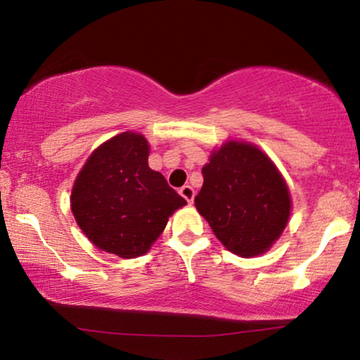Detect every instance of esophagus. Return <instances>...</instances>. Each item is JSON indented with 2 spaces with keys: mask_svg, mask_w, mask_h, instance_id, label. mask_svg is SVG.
<instances>
[{
  "mask_svg": "<svg viewBox=\"0 0 360 360\" xmlns=\"http://www.w3.org/2000/svg\"><path fill=\"white\" fill-rule=\"evenodd\" d=\"M180 195L185 198V200L188 202V204H192L193 202V197H195V190H193L190 185H184V187L180 188Z\"/></svg>",
  "mask_w": 360,
  "mask_h": 360,
  "instance_id": "1",
  "label": "esophagus"
}]
</instances>
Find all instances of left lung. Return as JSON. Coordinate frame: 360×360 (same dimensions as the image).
<instances>
[{"instance_id": "1", "label": "left lung", "mask_w": 360, "mask_h": 360, "mask_svg": "<svg viewBox=\"0 0 360 360\" xmlns=\"http://www.w3.org/2000/svg\"><path fill=\"white\" fill-rule=\"evenodd\" d=\"M195 207L215 238L234 255H263L281 236L291 210L281 173L259 148L227 141L202 168Z\"/></svg>"}]
</instances>
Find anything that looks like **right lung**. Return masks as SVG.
<instances>
[{"label":"right lung","instance_id":"1","mask_svg":"<svg viewBox=\"0 0 360 360\" xmlns=\"http://www.w3.org/2000/svg\"><path fill=\"white\" fill-rule=\"evenodd\" d=\"M150 145L134 131L92 151L75 179L70 207L94 246L120 257H138L158 239L184 197L148 167Z\"/></svg>","mask_w":360,"mask_h":360}]
</instances>
